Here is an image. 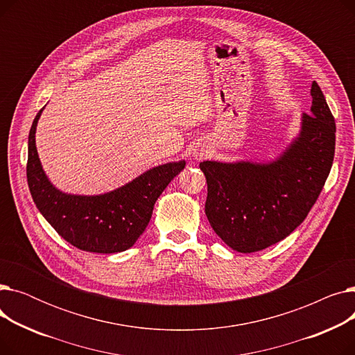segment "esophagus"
<instances>
[{
	"label": "esophagus",
	"instance_id": "34e87169",
	"mask_svg": "<svg viewBox=\"0 0 355 355\" xmlns=\"http://www.w3.org/2000/svg\"><path fill=\"white\" fill-rule=\"evenodd\" d=\"M207 154H209V151H207V148L204 146V145H197V146H194V149H193V158H194L196 161L202 159Z\"/></svg>",
	"mask_w": 355,
	"mask_h": 355
}]
</instances>
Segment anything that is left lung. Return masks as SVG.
Listing matches in <instances>:
<instances>
[{"instance_id":"obj_1","label":"left lung","mask_w":355,"mask_h":355,"mask_svg":"<svg viewBox=\"0 0 355 355\" xmlns=\"http://www.w3.org/2000/svg\"><path fill=\"white\" fill-rule=\"evenodd\" d=\"M311 115L275 159L202 161L206 216L216 234L236 252L263 250L288 237L308 216L331 171L335 121L316 82Z\"/></svg>"}]
</instances>
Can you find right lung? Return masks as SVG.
Masks as SVG:
<instances>
[{"instance_id": "add662e5", "label": "right lung", "mask_w": 355, "mask_h": 355, "mask_svg": "<svg viewBox=\"0 0 355 355\" xmlns=\"http://www.w3.org/2000/svg\"><path fill=\"white\" fill-rule=\"evenodd\" d=\"M43 109L34 118L28 134L27 182L37 209L55 232L80 250L107 254L132 248L151 220L155 201L184 170L185 161L149 168L109 193H63L46 175L37 153L35 129Z\"/></svg>"}]
</instances>
